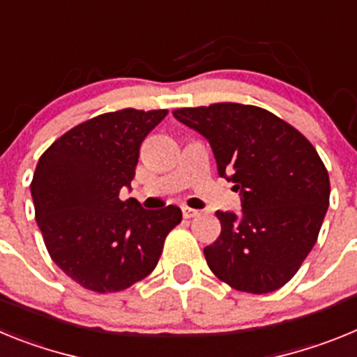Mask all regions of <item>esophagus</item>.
Returning a JSON list of instances; mask_svg holds the SVG:
<instances>
[{"mask_svg": "<svg viewBox=\"0 0 357 357\" xmlns=\"http://www.w3.org/2000/svg\"><path fill=\"white\" fill-rule=\"evenodd\" d=\"M198 211L197 209H191V207H182V216L185 218V220H191V218L198 216Z\"/></svg>", "mask_w": 357, "mask_h": 357, "instance_id": "esophagus-1", "label": "esophagus"}]
</instances>
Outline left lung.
<instances>
[{
    "label": "left lung",
    "mask_w": 357,
    "mask_h": 357,
    "mask_svg": "<svg viewBox=\"0 0 357 357\" xmlns=\"http://www.w3.org/2000/svg\"><path fill=\"white\" fill-rule=\"evenodd\" d=\"M209 141L220 176L234 182L241 213L216 211L222 232L204 248L214 275L238 291L270 293L298 272L329 207V173L284 119L254 105L173 110Z\"/></svg>",
    "instance_id": "8db88e82"
}]
</instances>
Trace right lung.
Wrapping results in <instances>:
<instances>
[{"label":"right lung","instance_id":"right-lung-1","mask_svg":"<svg viewBox=\"0 0 357 357\" xmlns=\"http://www.w3.org/2000/svg\"><path fill=\"white\" fill-rule=\"evenodd\" d=\"M168 110L123 109L80 123L55 141L37 162L31 198L52 259L85 289L112 293L153 272L164 239L182 222L168 206L146 211L130 188L148 134Z\"/></svg>","mask_w":357,"mask_h":357}]
</instances>
